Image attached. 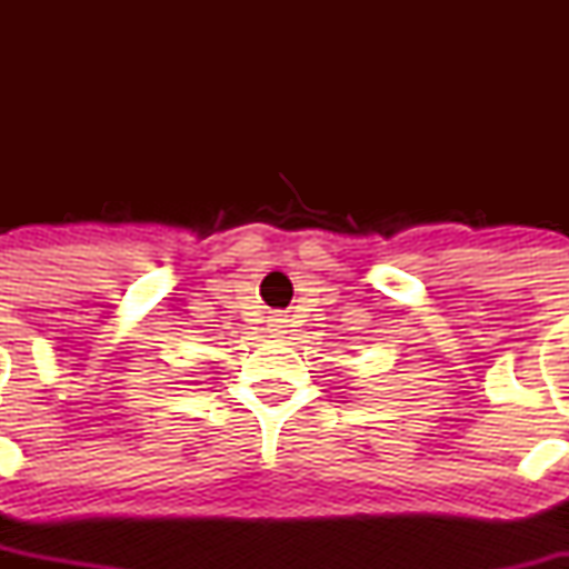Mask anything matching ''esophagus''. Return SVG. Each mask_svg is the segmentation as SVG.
I'll return each instance as SVG.
<instances>
[{"label": "esophagus", "mask_w": 569, "mask_h": 569, "mask_svg": "<svg viewBox=\"0 0 569 569\" xmlns=\"http://www.w3.org/2000/svg\"><path fill=\"white\" fill-rule=\"evenodd\" d=\"M283 329H286L283 318H272V321H270V331H276V335H283Z\"/></svg>", "instance_id": "obj_1"}]
</instances>
